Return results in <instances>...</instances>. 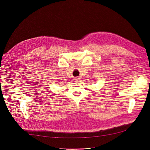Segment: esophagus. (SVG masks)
<instances>
[{
	"mask_svg": "<svg viewBox=\"0 0 150 150\" xmlns=\"http://www.w3.org/2000/svg\"><path fill=\"white\" fill-rule=\"evenodd\" d=\"M75 80H76V81H79V78H76V79H75Z\"/></svg>",
	"mask_w": 150,
	"mask_h": 150,
	"instance_id": "esophagus-1",
	"label": "esophagus"
}]
</instances>
